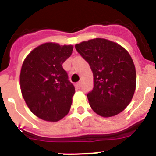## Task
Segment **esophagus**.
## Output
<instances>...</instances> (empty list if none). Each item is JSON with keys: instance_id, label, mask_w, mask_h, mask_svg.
<instances>
[{"instance_id": "obj_1", "label": "esophagus", "mask_w": 156, "mask_h": 156, "mask_svg": "<svg viewBox=\"0 0 156 156\" xmlns=\"http://www.w3.org/2000/svg\"><path fill=\"white\" fill-rule=\"evenodd\" d=\"M80 87H81V82H77V83H75L76 89H80Z\"/></svg>"}]
</instances>
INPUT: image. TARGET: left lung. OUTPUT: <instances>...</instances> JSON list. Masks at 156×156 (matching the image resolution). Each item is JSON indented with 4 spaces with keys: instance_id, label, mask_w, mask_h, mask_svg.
<instances>
[{
    "instance_id": "1",
    "label": "left lung",
    "mask_w": 156,
    "mask_h": 156,
    "mask_svg": "<svg viewBox=\"0 0 156 156\" xmlns=\"http://www.w3.org/2000/svg\"><path fill=\"white\" fill-rule=\"evenodd\" d=\"M75 49L93 72L94 88L87 94L92 110L102 117L122 112L131 102L136 86L135 67L128 52L103 38L83 41Z\"/></svg>"
}]
</instances>
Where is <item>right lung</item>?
I'll list each match as a JSON object with an SVG mask.
<instances>
[{"label": "right lung", "instance_id": "right-lung-1", "mask_svg": "<svg viewBox=\"0 0 156 156\" xmlns=\"http://www.w3.org/2000/svg\"><path fill=\"white\" fill-rule=\"evenodd\" d=\"M73 45L45 43L30 52L20 74L22 96L34 115L57 122L68 114L75 93L62 64L69 58Z\"/></svg>", "mask_w": 156, "mask_h": 156}]
</instances>
